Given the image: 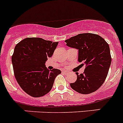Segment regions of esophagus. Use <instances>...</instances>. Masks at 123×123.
Masks as SVG:
<instances>
[{
  "instance_id": "obj_1",
  "label": "esophagus",
  "mask_w": 123,
  "mask_h": 123,
  "mask_svg": "<svg viewBox=\"0 0 123 123\" xmlns=\"http://www.w3.org/2000/svg\"><path fill=\"white\" fill-rule=\"evenodd\" d=\"M62 72L63 73H65V74H68V72H67L66 70H63V71H62Z\"/></svg>"
}]
</instances>
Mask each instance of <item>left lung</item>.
Wrapping results in <instances>:
<instances>
[{
    "instance_id": "8db88e82",
    "label": "left lung",
    "mask_w": 123,
    "mask_h": 123,
    "mask_svg": "<svg viewBox=\"0 0 123 123\" xmlns=\"http://www.w3.org/2000/svg\"><path fill=\"white\" fill-rule=\"evenodd\" d=\"M67 46L78 50V62L86 68L84 73L77 74V79L70 86L80 94H88L104 84L111 62L108 43L97 34L82 33L65 41Z\"/></svg>"
}]
</instances>
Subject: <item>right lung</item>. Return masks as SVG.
Listing matches in <instances>:
<instances>
[{"instance_id":"obj_1","label":"right lung","mask_w":123,"mask_h":123,"mask_svg":"<svg viewBox=\"0 0 123 123\" xmlns=\"http://www.w3.org/2000/svg\"><path fill=\"white\" fill-rule=\"evenodd\" d=\"M58 42L28 37L16 45L12 56L14 74L26 93L33 97L44 96L52 89L58 69L49 71L45 62L54 54Z\"/></svg>"}]
</instances>
